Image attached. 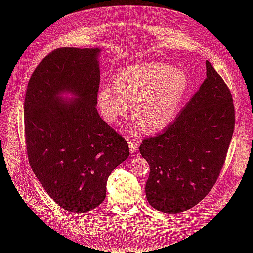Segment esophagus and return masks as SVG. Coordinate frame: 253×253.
Instances as JSON below:
<instances>
[{"label": "esophagus", "mask_w": 253, "mask_h": 253, "mask_svg": "<svg viewBox=\"0 0 253 253\" xmlns=\"http://www.w3.org/2000/svg\"><path fill=\"white\" fill-rule=\"evenodd\" d=\"M127 142H128L129 150H131V152H136L137 150H138V141L134 140L133 138H128Z\"/></svg>", "instance_id": "esophagus-1"}]
</instances>
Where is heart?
Masks as SVG:
<instances>
[{
    "instance_id": "obj_1",
    "label": "heart",
    "mask_w": 253,
    "mask_h": 253,
    "mask_svg": "<svg viewBox=\"0 0 253 253\" xmlns=\"http://www.w3.org/2000/svg\"><path fill=\"white\" fill-rule=\"evenodd\" d=\"M188 90L187 75L162 62L126 66L118 73L115 85L105 84L98 95L103 119L117 125L132 113L137 126L145 132H157L169 126L177 114Z\"/></svg>"
}]
</instances>
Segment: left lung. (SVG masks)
<instances>
[{"label":"left lung","mask_w":253,"mask_h":253,"mask_svg":"<svg viewBox=\"0 0 253 253\" xmlns=\"http://www.w3.org/2000/svg\"><path fill=\"white\" fill-rule=\"evenodd\" d=\"M207 78L163 134L144 138L150 165L145 194L153 208L176 214L208 194L218 178L235 124L231 91L206 61Z\"/></svg>","instance_id":"8db88e82"}]
</instances>
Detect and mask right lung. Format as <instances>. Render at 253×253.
<instances>
[{
  "label": "right lung",
  "mask_w": 253,
  "mask_h": 253,
  "mask_svg": "<svg viewBox=\"0 0 253 253\" xmlns=\"http://www.w3.org/2000/svg\"><path fill=\"white\" fill-rule=\"evenodd\" d=\"M99 52L51 51L34 71L24 101L29 165L51 200L73 213L88 212L104 201L110 174L129 155L126 139L96 109ZM63 91L79 98L60 101Z\"/></svg>",
  "instance_id": "obj_1"
}]
</instances>
